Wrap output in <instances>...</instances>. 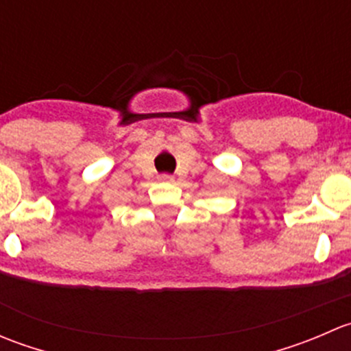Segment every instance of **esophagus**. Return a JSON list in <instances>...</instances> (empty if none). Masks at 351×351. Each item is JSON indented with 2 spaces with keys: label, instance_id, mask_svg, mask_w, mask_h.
<instances>
[{
  "label": "esophagus",
  "instance_id": "esophagus-1",
  "mask_svg": "<svg viewBox=\"0 0 351 351\" xmlns=\"http://www.w3.org/2000/svg\"><path fill=\"white\" fill-rule=\"evenodd\" d=\"M159 180H161V182L169 183V182H173V176L168 175V173H162V175H159Z\"/></svg>",
  "mask_w": 351,
  "mask_h": 351
}]
</instances>
